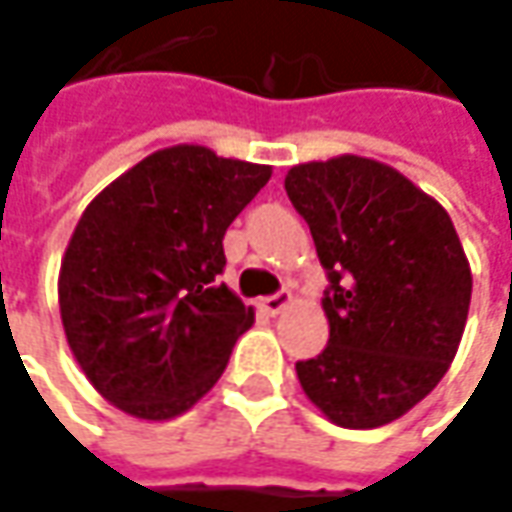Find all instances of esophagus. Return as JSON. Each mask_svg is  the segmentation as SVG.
Here are the masks:
<instances>
[{"label":"esophagus","mask_w":512,"mask_h":512,"mask_svg":"<svg viewBox=\"0 0 512 512\" xmlns=\"http://www.w3.org/2000/svg\"><path fill=\"white\" fill-rule=\"evenodd\" d=\"M290 290H279V293H270V296H265V299H259V307L265 310L267 316H276L279 310H285L287 305H290Z\"/></svg>","instance_id":"esophagus-1"}]
</instances>
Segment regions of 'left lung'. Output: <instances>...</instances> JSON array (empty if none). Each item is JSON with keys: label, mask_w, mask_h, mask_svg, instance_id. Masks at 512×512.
<instances>
[{"label": "left lung", "mask_w": 512, "mask_h": 512, "mask_svg": "<svg viewBox=\"0 0 512 512\" xmlns=\"http://www.w3.org/2000/svg\"><path fill=\"white\" fill-rule=\"evenodd\" d=\"M285 190L327 273V347L296 376L330 422L404 416L462 342L470 267L447 210L399 170L339 156L287 170Z\"/></svg>", "instance_id": "obj_1"}]
</instances>
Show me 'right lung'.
<instances>
[{"label": "right lung", "mask_w": 512, "mask_h": 512, "mask_svg": "<svg viewBox=\"0 0 512 512\" xmlns=\"http://www.w3.org/2000/svg\"><path fill=\"white\" fill-rule=\"evenodd\" d=\"M270 168L199 145L150 153L82 213L59 270L70 350L90 384L130 416L185 413L253 325L225 282L230 222Z\"/></svg>", "instance_id": "right-lung-1"}]
</instances>
